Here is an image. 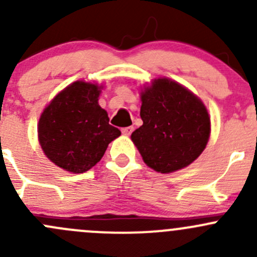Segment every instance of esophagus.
I'll use <instances>...</instances> for the list:
<instances>
[{
	"label": "esophagus",
	"instance_id": "esophagus-1",
	"mask_svg": "<svg viewBox=\"0 0 257 257\" xmlns=\"http://www.w3.org/2000/svg\"><path fill=\"white\" fill-rule=\"evenodd\" d=\"M133 131H134L133 126H126V128L121 129V133H123L124 136H131V134L133 133Z\"/></svg>",
	"mask_w": 257,
	"mask_h": 257
}]
</instances>
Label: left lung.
<instances>
[{"label": "left lung", "instance_id": "8db88e82", "mask_svg": "<svg viewBox=\"0 0 257 257\" xmlns=\"http://www.w3.org/2000/svg\"><path fill=\"white\" fill-rule=\"evenodd\" d=\"M143 125L132 133L144 163L168 174L190 165L210 137V116L194 93L169 78H158L142 90Z\"/></svg>", "mask_w": 257, "mask_h": 257}]
</instances>
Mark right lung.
I'll return each mask as SVG.
<instances>
[{
	"mask_svg": "<svg viewBox=\"0 0 257 257\" xmlns=\"http://www.w3.org/2000/svg\"><path fill=\"white\" fill-rule=\"evenodd\" d=\"M100 88L83 80L72 83L51 100L38 121V141L46 157L73 174L94 167L108 144L120 136L98 104Z\"/></svg>",
	"mask_w": 257,
	"mask_h": 257,
	"instance_id": "1",
	"label": "right lung"
}]
</instances>
